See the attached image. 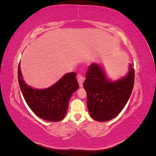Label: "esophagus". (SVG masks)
Returning a JSON list of instances; mask_svg holds the SVG:
<instances>
[{
    "label": "esophagus",
    "instance_id": "1",
    "mask_svg": "<svg viewBox=\"0 0 156 156\" xmlns=\"http://www.w3.org/2000/svg\"><path fill=\"white\" fill-rule=\"evenodd\" d=\"M77 77H78V82H79V87H83V83L84 81V77L81 74H79Z\"/></svg>",
    "mask_w": 156,
    "mask_h": 156
}]
</instances>
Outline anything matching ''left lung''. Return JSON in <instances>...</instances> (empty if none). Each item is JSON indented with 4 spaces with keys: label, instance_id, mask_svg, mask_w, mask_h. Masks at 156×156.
Listing matches in <instances>:
<instances>
[{
    "label": "left lung",
    "instance_id": "left-lung-1",
    "mask_svg": "<svg viewBox=\"0 0 156 156\" xmlns=\"http://www.w3.org/2000/svg\"><path fill=\"white\" fill-rule=\"evenodd\" d=\"M135 70L129 64L128 73L116 81L108 80L100 64L90 66L83 83L91 117L98 122L115 118L123 109L133 90Z\"/></svg>",
    "mask_w": 156,
    "mask_h": 156
}]
</instances>
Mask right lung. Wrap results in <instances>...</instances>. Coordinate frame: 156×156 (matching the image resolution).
I'll return each mask as SVG.
<instances>
[{
    "label": "right lung",
    "instance_id": "right-lung-1",
    "mask_svg": "<svg viewBox=\"0 0 156 156\" xmlns=\"http://www.w3.org/2000/svg\"><path fill=\"white\" fill-rule=\"evenodd\" d=\"M76 73L64 75L53 86L45 89H35L23 81L18 66V81L23 96L31 110L41 119L50 122H58L65 117L72 94L79 88Z\"/></svg>",
    "mask_w": 156,
    "mask_h": 156
}]
</instances>
